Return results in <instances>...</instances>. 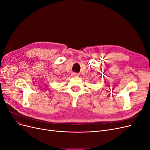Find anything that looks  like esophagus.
Listing matches in <instances>:
<instances>
[{
  "instance_id": "obj_1",
  "label": "esophagus",
  "mask_w": 150,
  "mask_h": 150,
  "mask_svg": "<svg viewBox=\"0 0 150 150\" xmlns=\"http://www.w3.org/2000/svg\"><path fill=\"white\" fill-rule=\"evenodd\" d=\"M71 76L72 77H78L79 76V74L76 73V72H72V73L71 74Z\"/></svg>"
}]
</instances>
